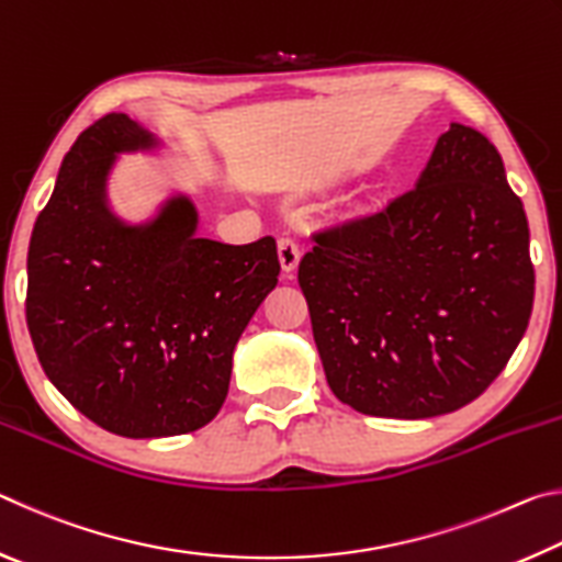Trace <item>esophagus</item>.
I'll list each match as a JSON object with an SVG mask.
<instances>
[{"label": "esophagus", "instance_id": "esophagus-1", "mask_svg": "<svg viewBox=\"0 0 562 562\" xmlns=\"http://www.w3.org/2000/svg\"><path fill=\"white\" fill-rule=\"evenodd\" d=\"M278 252H280L284 278H292L294 270H297V262H300V243L294 240L292 235H282L278 240Z\"/></svg>", "mask_w": 562, "mask_h": 562}]
</instances>
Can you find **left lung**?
<instances>
[{"mask_svg": "<svg viewBox=\"0 0 562 562\" xmlns=\"http://www.w3.org/2000/svg\"><path fill=\"white\" fill-rule=\"evenodd\" d=\"M312 237L297 282L329 389L355 412H456L526 335L536 292L526 211L475 128L451 123L412 190Z\"/></svg>", "mask_w": 562, "mask_h": 562, "instance_id": "1", "label": "left lung"}]
</instances>
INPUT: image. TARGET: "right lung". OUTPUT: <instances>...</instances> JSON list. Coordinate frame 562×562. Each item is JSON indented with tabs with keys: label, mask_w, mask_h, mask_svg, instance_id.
<instances>
[{
	"label": "right lung",
	"mask_w": 562,
	"mask_h": 562,
	"mask_svg": "<svg viewBox=\"0 0 562 562\" xmlns=\"http://www.w3.org/2000/svg\"><path fill=\"white\" fill-rule=\"evenodd\" d=\"M150 146L126 113L74 140L30 243L26 325L52 384L111 434L160 439L213 422L233 349L280 274L278 243L195 237V211L170 201L146 227L106 211L113 154Z\"/></svg>",
	"instance_id": "1"
}]
</instances>
